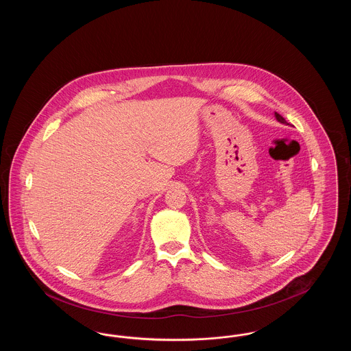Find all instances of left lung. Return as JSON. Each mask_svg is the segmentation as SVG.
Returning <instances> with one entry per match:
<instances>
[{
    "instance_id": "obj_1",
    "label": "left lung",
    "mask_w": 351,
    "mask_h": 351,
    "mask_svg": "<svg viewBox=\"0 0 351 351\" xmlns=\"http://www.w3.org/2000/svg\"><path fill=\"white\" fill-rule=\"evenodd\" d=\"M275 117H276V119H278L279 122H282V123H287V121H285V119H284L279 113H276V112H275ZM287 125H288V123H287Z\"/></svg>"
}]
</instances>
